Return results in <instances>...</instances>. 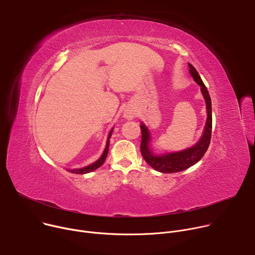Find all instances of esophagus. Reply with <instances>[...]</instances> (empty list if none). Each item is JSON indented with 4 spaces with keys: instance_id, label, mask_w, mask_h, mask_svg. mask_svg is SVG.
Returning <instances> with one entry per match:
<instances>
[{
    "instance_id": "1",
    "label": "esophagus",
    "mask_w": 255,
    "mask_h": 255,
    "mask_svg": "<svg viewBox=\"0 0 255 255\" xmlns=\"http://www.w3.org/2000/svg\"><path fill=\"white\" fill-rule=\"evenodd\" d=\"M134 116H135V113L132 110H130V109H127V110H125L124 118H126L127 120H132L134 118Z\"/></svg>"
}]
</instances>
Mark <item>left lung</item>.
Here are the masks:
<instances>
[{
	"label": "left lung",
	"instance_id": "obj_1",
	"mask_svg": "<svg viewBox=\"0 0 255 255\" xmlns=\"http://www.w3.org/2000/svg\"><path fill=\"white\" fill-rule=\"evenodd\" d=\"M189 72L194 81L200 86L202 95L206 102V110H207V120L204 127V131L200 139L193 146L188 147L183 150L178 151H170V152H156L154 147L152 146V137L148 127L141 122V154L152 168L157 171L164 173H172L183 171L198 161L206 153L211 139L212 134V103L209 92L203 83L199 72L197 69L189 62Z\"/></svg>",
	"mask_w": 255,
	"mask_h": 255
}]
</instances>
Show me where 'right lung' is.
<instances>
[{
  "label": "right lung",
  "mask_w": 255,
  "mask_h": 255,
  "mask_svg": "<svg viewBox=\"0 0 255 255\" xmlns=\"http://www.w3.org/2000/svg\"><path fill=\"white\" fill-rule=\"evenodd\" d=\"M113 130L114 128H112L110 130V132H109L108 134V137H107V142H106V146H105V149L102 153V155L100 156V158L98 160H96L95 162L87 165V166H84V167H81V168H74V169H67V171L69 172H72V173H77V174H84V173H88V172H91V171H94L96 170L97 168H99L106 160V157L108 155V151H109V145H110V138H111V135L113 133Z\"/></svg>",
  "instance_id": "1"
}]
</instances>
